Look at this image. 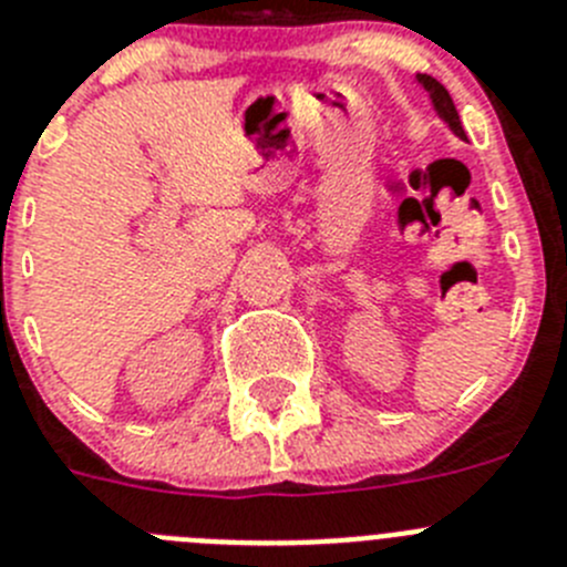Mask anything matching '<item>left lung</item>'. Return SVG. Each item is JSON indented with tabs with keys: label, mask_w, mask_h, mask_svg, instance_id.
Listing matches in <instances>:
<instances>
[{
	"label": "left lung",
	"mask_w": 567,
	"mask_h": 567,
	"mask_svg": "<svg viewBox=\"0 0 567 567\" xmlns=\"http://www.w3.org/2000/svg\"><path fill=\"white\" fill-rule=\"evenodd\" d=\"M415 81L422 83V86H424V92H427V95H430V101H433V109H435V112H439V117H441V121H444L446 126H450V132H453L455 137L466 140V132H464V126H461L458 109H455L453 97H450V92H446V86H444V83H441L439 78L427 75V72H419V75H415Z\"/></svg>",
	"instance_id": "obj_1"
}]
</instances>
